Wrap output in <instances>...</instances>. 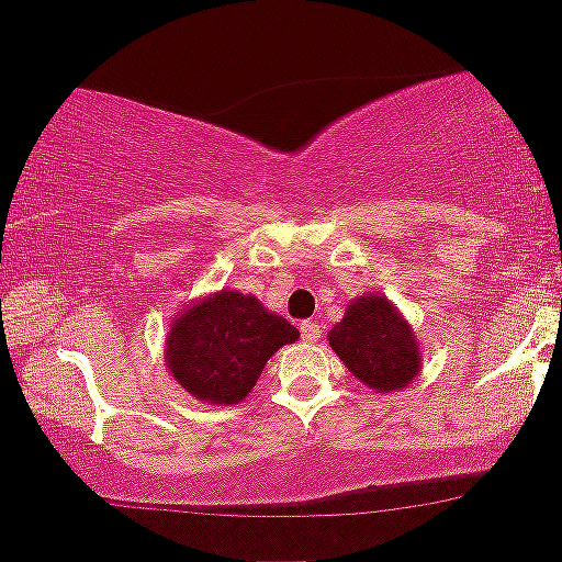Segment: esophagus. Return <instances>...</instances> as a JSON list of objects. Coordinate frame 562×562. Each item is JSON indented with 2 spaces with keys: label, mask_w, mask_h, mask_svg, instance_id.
Wrapping results in <instances>:
<instances>
[{
  "label": "esophagus",
  "mask_w": 562,
  "mask_h": 562,
  "mask_svg": "<svg viewBox=\"0 0 562 562\" xmlns=\"http://www.w3.org/2000/svg\"><path fill=\"white\" fill-rule=\"evenodd\" d=\"M302 337L306 342H319V337H322L319 322H314V319L302 322Z\"/></svg>",
  "instance_id": "34e87169"
}]
</instances>
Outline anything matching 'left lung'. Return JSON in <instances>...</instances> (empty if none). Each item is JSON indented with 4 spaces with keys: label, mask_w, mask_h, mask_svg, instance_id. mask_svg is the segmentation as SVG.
I'll return each instance as SVG.
<instances>
[{
    "label": "left lung",
    "mask_w": 562,
    "mask_h": 562,
    "mask_svg": "<svg viewBox=\"0 0 562 562\" xmlns=\"http://www.w3.org/2000/svg\"><path fill=\"white\" fill-rule=\"evenodd\" d=\"M345 368L379 394L406 389L422 371L417 335L404 314L381 294L348 302L345 317L327 333Z\"/></svg>",
    "instance_id": "1"
}]
</instances>
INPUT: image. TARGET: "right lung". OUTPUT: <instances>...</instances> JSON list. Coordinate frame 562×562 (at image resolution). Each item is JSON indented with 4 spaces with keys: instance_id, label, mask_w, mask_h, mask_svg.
<instances>
[{
    "instance_id": "add662e5",
    "label": "right lung",
    "mask_w": 562,
    "mask_h": 562,
    "mask_svg": "<svg viewBox=\"0 0 562 562\" xmlns=\"http://www.w3.org/2000/svg\"><path fill=\"white\" fill-rule=\"evenodd\" d=\"M296 340L299 329L256 296L222 289L176 314L164 358L183 391L204 404L229 406L250 394L276 350Z\"/></svg>"
}]
</instances>
